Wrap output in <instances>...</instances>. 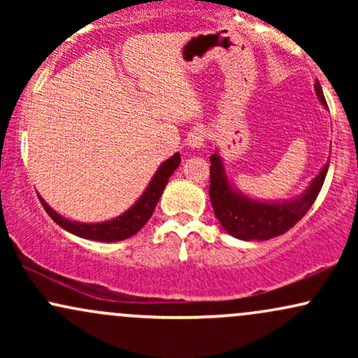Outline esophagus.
Returning <instances> with one entry per match:
<instances>
[{
	"instance_id": "esophagus-1",
	"label": "esophagus",
	"mask_w": 358,
	"mask_h": 358,
	"mask_svg": "<svg viewBox=\"0 0 358 358\" xmlns=\"http://www.w3.org/2000/svg\"><path fill=\"white\" fill-rule=\"evenodd\" d=\"M205 141H207V131H205V127L202 126L193 127L187 136L188 146L192 148H202L205 145Z\"/></svg>"
}]
</instances>
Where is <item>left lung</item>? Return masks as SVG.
I'll return each mask as SVG.
<instances>
[{
	"label": "left lung",
	"mask_w": 358,
	"mask_h": 358,
	"mask_svg": "<svg viewBox=\"0 0 358 358\" xmlns=\"http://www.w3.org/2000/svg\"><path fill=\"white\" fill-rule=\"evenodd\" d=\"M315 90L322 104L328 108L320 82L315 84ZM327 171L328 165H324L323 170L311 182L310 188L291 202H254L248 196H242L232 190L219 155L213 153L210 156V190H208V195H210L215 217L231 236L242 241H268L276 236H282L306 215V212L310 210L320 190H322Z\"/></svg>",
	"instance_id": "left-lung-1"
}]
</instances>
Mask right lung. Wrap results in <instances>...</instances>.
I'll return each mask as SVG.
<instances>
[{"label":"right lung","instance_id":"add662e5","mask_svg":"<svg viewBox=\"0 0 358 358\" xmlns=\"http://www.w3.org/2000/svg\"><path fill=\"white\" fill-rule=\"evenodd\" d=\"M180 159L182 158H180L178 153L171 156L170 159H166V162L158 168L153 180H151L145 193L141 195V199H139L129 210L122 213V215H119L117 219L101 222V224H82V222H72L64 219V217L59 215L53 208H50L43 202L42 196H38V199L48 215L53 219V222L59 224L62 229H65V231L73 234V236L101 242L122 241L134 236V234L150 220V217L153 215L156 203H158L159 196H162V193L165 190L168 183V178H170V176L173 175V171L178 168Z\"/></svg>","mask_w":358,"mask_h":358}]
</instances>
